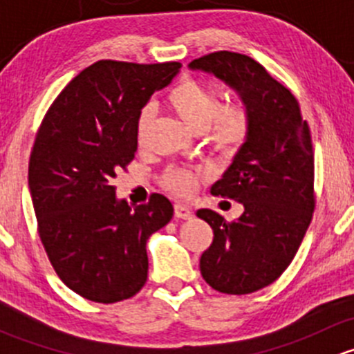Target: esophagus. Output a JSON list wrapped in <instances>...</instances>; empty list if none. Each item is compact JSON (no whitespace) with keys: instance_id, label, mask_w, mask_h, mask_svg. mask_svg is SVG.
<instances>
[{"instance_id":"esophagus-1","label":"esophagus","mask_w":354,"mask_h":354,"mask_svg":"<svg viewBox=\"0 0 354 354\" xmlns=\"http://www.w3.org/2000/svg\"><path fill=\"white\" fill-rule=\"evenodd\" d=\"M174 216H176L178 219H190V217L194 216V212H192L187 205L176 203V205H174Z\"/></svg>"}]
</instances>
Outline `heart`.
<instances>
[{
  "mask_svg": "<svg viewBox=\"0 0 354 354\" xmlns=\"http://www.w3.org/2000/svg\"><path fill=\"white\" fill-rule=\"evenodd\" d=\"M171 108L195 131L205 130L207 138L217 149L234 152L245 144L250 133V114L245 106L234 104L221 108V99L216 91L198 82L181 80L167 95ZM154 120V106L142 108L137 118V138L144 142L149 127ZM200 181L198 171L178 169L167 171L164 183L178 195H190Z\"/></svg>",
  "mask_w": 354,
  "mask_h": 354,
  "instance_id": "heart-1",
  "label": "heart"
}]
</instances>
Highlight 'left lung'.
<instances>
[{"mask_svg":"<svg viewBox=\"0 0 354 354\" xmlns=\"http://www.w3.org/2000/svg\"><path fill=\"white\" fill-rule=\"evenodd\" d=\"M188 68L230 85L252 121L248 138L210 188L212 195L243 203V214L227 223L214 210H197L214 230L212 245L200 257L202 277L216 291L248 295L288 269L312 221L310 128L289 88L250 56L217 51Z\"/></svg>","mask_w":354,"mask_h":354,"instance_id":"obj_1","label":"left lung"}]
</instances>
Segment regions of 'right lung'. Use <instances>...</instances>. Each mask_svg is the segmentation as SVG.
Instances as JSON below:
<instances>
[{"label": "right lung", "mask_w": 354, "mask_h": 354, "mask_svg": "<svg viewBox=\"0 0 354 354\" xmlns=\"http://www.w3.org/2000/svg\"><path fill=\"white\" fill-rule=\"evenodd\" d=\"M180 63L102 59L59 92L35 137L28 190L39 236L59 279L95 303L131 298L147 281L149 236L173 217L154 194L131 207L113 180L137 152V118Z\"/></svg>", "instance_id": "1"}]
</instances>
